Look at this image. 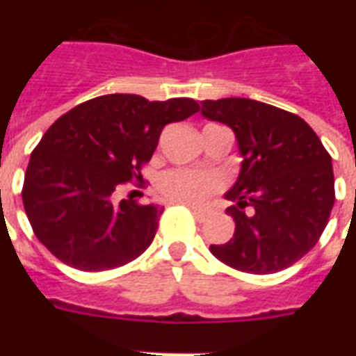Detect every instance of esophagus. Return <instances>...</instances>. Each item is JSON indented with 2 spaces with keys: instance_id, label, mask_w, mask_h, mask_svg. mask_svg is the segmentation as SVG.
I'll return each instance as SVG.
<instances>
[{
  "instance_id": "esophagus-1",
  "label": "esophagus",
  "mask_w": 356,
  "mask_h": 356,
  "mask_svg": "<svg viewBox=\"0 0 356 356\" xmlns=\"http://www.w3.org/2000/svg\"><path fill=\"white\" fill-rule=\"evenodd\" d=\"M192 212H194V218L197 220L200 223H203L209 218V211H203V209H195V207H190Z\"/></svg>"
}]
</instances>
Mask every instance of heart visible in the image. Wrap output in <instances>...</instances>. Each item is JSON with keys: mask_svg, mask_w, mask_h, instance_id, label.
Instances as JSON below:
<instances>
[{"mask_svg": "<svg viewBox=\"0 0 356 356\" xmlns=\"http://www.w3.org/2000/svg\"><path fill=\"white\" fill-rule=\"evenodd\" d=\"M159 186L168 200L186 205H201L216 188V183L207 173L194 170H172L162 175Z\"/></svg>", "mask_w": 356, "mask_h": 356, "instance_id": "1", "label": "heart"}]
</instances>
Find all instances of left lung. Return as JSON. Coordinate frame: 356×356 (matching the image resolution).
Instances as JSON below:
<instances>
[{"label":"left lung","mask_w":356,"mask_h":356,"mask_svg":"<svg viewBox=\"0 0 356 356\" xmlns=\"http://www.w3.org/2000/svg\"><path fill=\"white\" fill-rule=\"evenodd\" d=\"M201 114L236 134L242 168L225 200L234 234L211 245L223 264L275 273L303 259L320 240L334 205L331 155L309 123L248 97L201 102Z\"/></svg>","instance_id":"left-lung-1"}]
</instances>
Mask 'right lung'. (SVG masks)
Returning <instances> with one entry per match:
<instances>
[{"mask_svg": "<svg viewBox=\"0 0 356 356\" xmlns=\"http://www.w3.org/2000/svg\"><path fill=\"white\" fill-rule=\"evenodd\" d=\"M200 111L190 97L149 102L108 94L81 103L53 123L31 153L25 214L36 238L60 262L105 271L144 253L164 207L122 200L120 186L142 181L164 125Z\"/></svg>", "mask_w": 356, "mask_h": 356, "instance_id": "obj_1", "label": "right lung"}]
</instances>
